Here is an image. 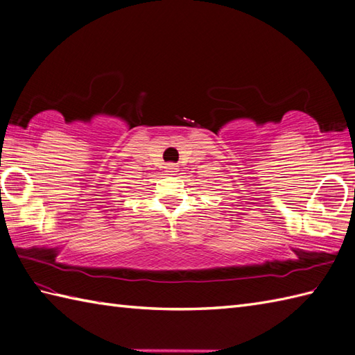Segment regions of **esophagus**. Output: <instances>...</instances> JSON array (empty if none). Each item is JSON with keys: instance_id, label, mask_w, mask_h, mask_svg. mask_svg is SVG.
<instances>
[{"instance_id": "obj_1", "label": "esophagus", "mask_w": 355, "mask_h": 355, "mask_svg": "<svg viewBox=\"0 0 355 355\" xmlns=\"http://www.w3.org/2000/svg\"><path fill=\"white\" fill-rule=\"evenodd\" d=\"M166 172H168V175H175V172H178V166L173 163L166 164Z\"/></svg>"}]
</instances>
